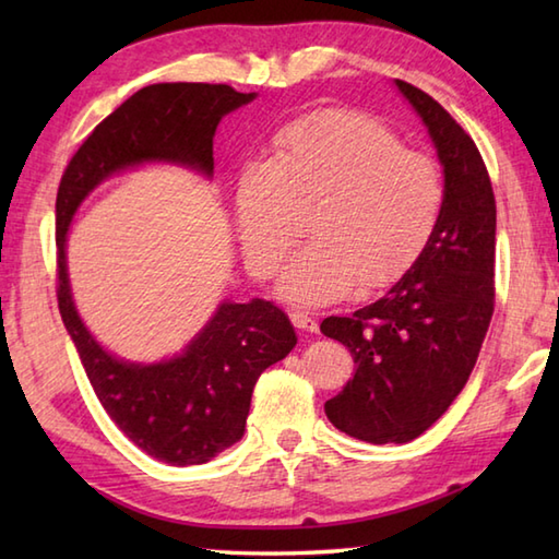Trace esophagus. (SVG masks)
<instances>
[{
    "label": "esophagus",
    "mask_w": 559,
    "mask_h": 559,
    "mask_svg": "<svg viewBox=\"0 0 559 559\" xmlns=\"http://www.w3.org/2000/svg\"><path fill=\"white\" fill-rule=\"evenodd\" d=\"M290 322L300 331H310V334H314L317 331V319L307 312H290Z\"/></svg>",
    "instance_id": "34e87169"
}]
</instances>
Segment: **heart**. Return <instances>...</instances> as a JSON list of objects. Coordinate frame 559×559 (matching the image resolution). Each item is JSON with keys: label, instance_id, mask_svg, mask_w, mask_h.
Segmentation results:
<instances>
[{"label": "heart", "instance_id": "b5f03b06", "mask_svg": "<svg viewBox=\"0 0 559 559\" xmlns=\"http://www.w3.org/2000/svg\"><path fill=\"white\" fill-rule=\"evenodd\" d=\"M319 201L312 242L283 269L278 295L322 307L403 276L430 240L444 204L442 173L360 112L290 122L271 160L247 163L235 182V221L247 266L269 278L298 237L293 209Z\"/></svg>", "mask_w": 559, "mask_h": 559}]
</instances>
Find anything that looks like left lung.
Here are the masks:
<instances>
[{
  "label": "left lung",
  "mask_w": 559,
  "mask_h": 559,
  "mask_svg": "<svg viewBox=\"0 0 559 559\" xmlns=\"http://www.w3.org/2000/svg\"><path fill=\"white\" fill-rule=\"evenodd\" d=\"M427 129L444 175L437 228L413 266L382 298L350 317H326L355 372L324 403L336 430L372 444L420 437L459 396L478 360L495 307L497 211L473 139L442 105L394 79Z\"/></svg>",
  "instance_id": "obj_1"
}]
</instances>
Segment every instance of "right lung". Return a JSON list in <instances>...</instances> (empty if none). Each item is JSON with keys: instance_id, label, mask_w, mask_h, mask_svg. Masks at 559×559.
<instances>
[{"instance_id": "obj_1", "label": "right lung", "mask_w": 559, "mask_h": 559, "mask_svg": "<svg viewBox=\"0 0 559 559\" xmlns=\"http://www.w3.org/2000/svg\"><path fill=\"white\" fill-rule=\"evenodd\" d=\"M254 98L225 83H153L93 129L59 182V314L105 413L141 451L170 466L206 463L240 442L259 374L298 343L290 319L259 298L221 300L180 353L156 362L124 360L76 310L67 237L83 201L117 173L163 163L211 180L221 120Z\"/></svg>"}]
</instances>
